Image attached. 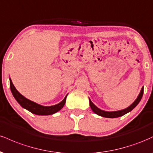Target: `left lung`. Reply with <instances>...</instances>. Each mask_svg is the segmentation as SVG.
Returning a JSON list of instances; mask_svg holds the SVG:
<instances>
[{
    "label": "left lung",
    "instance_id": "obj_1",
    "mask_svg": "<svg viewBox=\"0 0 153 153\" xmlns=\"http://www.w3.org/2000/svg\"><path fill=\"white\" fill-rule=\"evenodd\" d=\"M144 92V88L143 87L142 88L141 91H140V94H139L137 98L135 99V101L133 102L130 106H129L127 108H124V109L119 110V111H103L100 109L99 108H98L96 105L94 104V103L91 101V100L89 99V103H90L91 108L92 109L93 111L94 112L95 114H98L99 116H101V117H106V118H117V117H122V116L130 112L131 110L134 109L135 107L137 106V105L140 103V101H141L142 97H143Z\"/></svg>",
    "mask_w": 153,
    "mask_h": 153
}]
</instances>
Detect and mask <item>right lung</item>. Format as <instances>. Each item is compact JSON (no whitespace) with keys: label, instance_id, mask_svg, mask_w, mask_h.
Returning <instances> with one entry per match:
<instances>
[{"label":"right lung","instance_id":"right-lung-1","mask_svg":"<svg viewBox=\"0 0 153 153\" xmlns=\"http://www.w3.org/2000/svg\"><path fill=\"white\" fill-rule=\"evenodd\" d=\"M9 80L10 91H11V93L12 94H13V97L15 98V99L16 100L17 102H18L23 108L28 110L29 111H30L31 113L34 114L36 115H52L54 114L56 112L59 111V110L62 109V107L64 106L65 103L67 96H68V94L66 95L65 97L64 98V99H63L61 102L57 103V104L53 105V106H42V105L38 104V103H35L34 101H31L29 99H26V98L24 97L23 95L21 94L20 93L16 90V88L14 85H13L11 79L9 78Z\"/></svg>","mask_w":153,"mask_h":153}]
</instances>
